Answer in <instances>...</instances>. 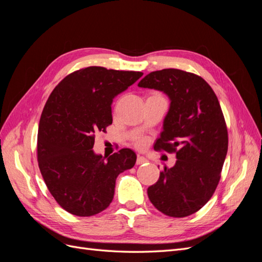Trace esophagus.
Instances as JSON below:
<instances>
[{
	"instance_id": "1",
	"label": "esophagus",
	"mask_w": 262,
	"mask_h": 262,
	"mask_svg": "<svg viewBox=\"0 0 262 262\" xmlns=\"http://www.w3.org/2000/svg\"><path fill=\"white\" fill-rule=\"evenodd\" d=\"M145 163H147V160L145 157H143V156H138V158H137V165H142V164H145Z\"/></svg>"
}]
</instances>
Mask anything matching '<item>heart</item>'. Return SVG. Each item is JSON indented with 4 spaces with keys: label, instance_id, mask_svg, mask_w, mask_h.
I'll return each instance as SVG.
<instances>
[{
    "label": "heart",
    "instance_id": "b5f03b06",
    "mask_svg": "<svg viewBox=\"0 0 262 262\" xmlns=\"http://www.w3.org/2000/svg\"><path fill=\"white\" fill-rule=\"evenodd\" d=\"M137 145H138L139 147H143V146L145 145V140H144V139L138 140V141H137Z\"/></svg>",
    "mask_w": 262,
    "mask_h": 262
}]
</instances>
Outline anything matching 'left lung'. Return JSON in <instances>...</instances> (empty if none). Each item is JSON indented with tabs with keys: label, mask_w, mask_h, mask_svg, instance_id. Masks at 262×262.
Wrapping results in <instances>:
<instances>
[{
	"label": "left lung",
	"mask_w": 262,
	"mask_h": 262,
	"mask_svg": "<svg viewBox=\"0 0 262 262\" xmlns=\"http://www.w3.org/2000/svg\"><path fill=\"white\" fill-rule=\"evenodd\" d=\"M138 86L165 93L170 106L154 148L176 153V164L164 167L147 195L171 217L199 211L219 185L228 136L219 99L199 75L177 69L150 72Z\"/></svg>",
	"instance_id": "1"
}]
</instances>
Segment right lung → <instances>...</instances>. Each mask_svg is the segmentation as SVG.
<instances>
[{
  "mask_svg": "<svg viewBox=\"0 0 262 262\" xmlns=\"http://www.w3.org/2000/svg\"><path fill=\"white\" fill-rule=\"evenodd\" d=\"M143 75L136 71L89 67L55 86L39 121L37 158L50 193L69 213L92 216L112 203L119 173L132 168L130 148L95 154V136L113 123L112 104Z\"/></svg>",
  "mask_w": 262,
  "mask_h": 262,
  "instance_id": "obj_1",
  "label": "right lung"
}]
</instances>
